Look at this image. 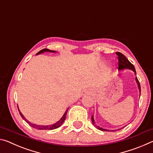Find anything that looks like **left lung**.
<instances>
[{"mask_svg": "<svg viewBox=\"0 0 153 153\" xmlns=\"http://www.w3.org/2000/svg\"><path fill=\"white\" fill-rule=\"evenodd\" d=\"M117 54V55L118 56V64H119V70H123V69H131V70H132L134 73H135V75L136 74V69H135V67L132 64H131L130 62L128 61V59H127L125 56H124L122 53H116ZM136 82L137 83V84H138V89H139V92H140V91H141V88H140V82L138 81V78H137V77H136ZM92 123L93 125H94L96 128L97 129H100V130L101 131H117L119 129H113V130H108V129H103L102 128H100L99 126H97L95 124V121L94 120V116H92Z\"/></svg>", "mask_w": 153, "mask_h": 153, "instance_id": "8db88e82", "label": "left lung"}]
</instances>
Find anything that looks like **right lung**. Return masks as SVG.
Returning <instances> with one entry per match:
<instances>
[{"mask_svg": "<svg viewBox=\"0 0 153 153\" xmlns=\"http://www.w3.org/2000/svg\"><path fill=\"white\" fill-rule=\"evenodd\" d=\"M45 52H51V53H56V51L49 50V49H47V48H44V49H42V50H41L40 51L38 52V53L36 54V55H39V54H41V53H45ZM68 108H67V109L65 111V112L64 115H63V117H62L60 119V120H59L57 122H56L55 123L53 124V125H48V126H39V125H36V124H33V123H30L29 121H27L26 119L25 118L24 116L23 115V114L20 112V111H19V108H18V110H19V112L20 115L22 116V117L23 118V120H24L28 124H29L30 126H32V128H35V129H42V130H49V129H54L58 128L59 127H60L62 125V123H63V121H65V118H66V115H67V111H68Z\"/></svg>", "mask_w": 153, "mask_h": 153, "instance_id": "add662e5", "label": "right lung"}]
</instances>
